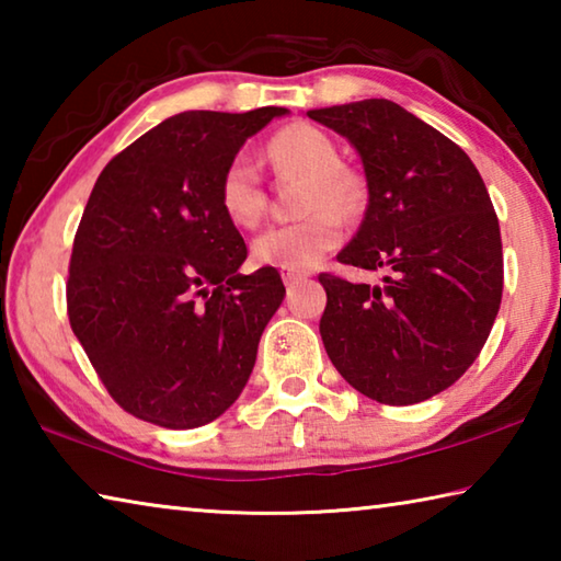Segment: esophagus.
<instances>
[{
	"label": "esophagus",
	"instance_id": "obj_1",
	"mask_svg": "<svg viewBox=\"0 0 561 561\" xmlns=\"http://www.w3.org/2000/svg\"><path fill=\"white\" fill-rule=\"evenodd\" d=\"M279 272H282V279H284V284H287V287H289V284H297V282L309 277V272H299V270H289V267H282Z\"/></svg>",
	"mask_w": 561,
	"mask_h": 561
}]
</instances>
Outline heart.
<instances>
[{
  "label": "heart",
  "instance_id": "1",
  "mask_svg": "<svg viewBox=\"0 0 561 561\" xmlns=\"http://www.w3.org/2000/svg\"><path fill=\"white\" fill-rule=\"evenodd\" d=\"M270 163L279 173L307 178L301 210L309 213L289 225H274L252 242L260 264L289 270H309L344 240V225L334 213H351L358 205V183L341 170V158L324 130L314 126H289L267 146ZM220 205L234 225L254 227L264 213V187L260 168L250 156H234L220 180Z\"/></svg>",
  "mask_w": 561,
  "mask_h": 561
}]
</instances>
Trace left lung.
<instances>
[{"instance_id":"8db88e82","label":"left lung","mask_w":561,"mask_h":561,"mask_svg":"<svg viewBox=\"0 0 561 561\" xmlns=\"http://www.w3.org/2000/svg\"><path fill=\"white\" fill-rule=\"evenodd\" d=\"M344 136L368 187L339 262L386 270L381 287L319 274L321 341L346 381L378 403L445 391L485 346L502 299L495 207L460 146L386 99L307 111Z\"/></svg>"}]
</instances>
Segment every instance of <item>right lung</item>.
Here are the masks:
<instances>
[{
  "label": "right lung",
  "instance_id": "obj_1",
  "mask_svg": "<svg viewBox=\"0 0 561 561\" xmlns=\"http://www.w3.org/2000/svg\"><path fill=\"white\" fill-rule=\"evenodd\" d=\"M287 113H178L91 190L73 237L69 321L113 401L140 421L197 428L250 381L287 291L274 267L240 274L247 247L220 180L244 140Z\"/></svg>",
  "mask_w": 561,
  "mask_h": 561
}]
</instances>
